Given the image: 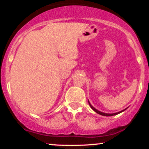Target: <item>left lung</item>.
I'll return each instance as SVG.
<instances>
[{
	"instance_id": "1",
	"label": "left lung",
	"mask_w": 149,
	"mask_h": 149,
	"mask_svg": "<svg viewBox=\"0 0 149 149\" xmlns=\"http://www.w3.org/2000/svg\"><path fill=\"white\" fill-rule=\"evenodd\" d=\"M88 103H89V104H90V107L92 108V109H93V111H95V112L96 113H97L98 114H100V115H102V116H115V115H117V114H118V113H121V112H123V111H124L125 110V109H124V110H123V111H120V112H118V113H103V112H101V111H98V110H97L96 109H95V108H94L93 107H92V106L91 105V104H90V102H89L88 101Z\"/></svg>"
}]
</instances>
